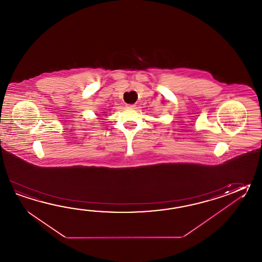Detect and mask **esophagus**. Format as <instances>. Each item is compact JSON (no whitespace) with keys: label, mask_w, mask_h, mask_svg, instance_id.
Wrapping results in <instances>:
<instances>
[{"label":"esophagus","mask_w":262,"mask_h":262,"mask_svg":"<svg viewBox=\"0 0 262 262\" xmlns=\"http://www.w3.org/2000/svg\"><path fill=\"white\" fill-rule=\"evenodd\" d=\"M134 106H135L134 104H126V107H127V108H130V109L134 108Z\"/></svg>","instance_id":"34e87169"}]
</instances>
